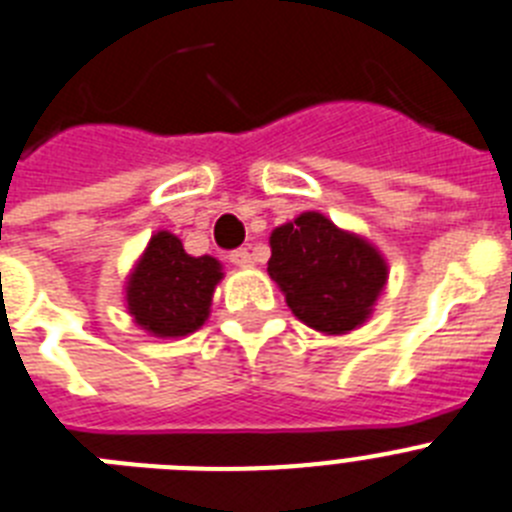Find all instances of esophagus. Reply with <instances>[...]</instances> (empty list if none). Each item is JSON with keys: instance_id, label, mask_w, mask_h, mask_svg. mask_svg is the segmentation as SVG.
<instances>
[{"instance_id": "esophagus-1", "label": "esophagus", "mask_w": 512, "mask_h": 512, "mask_svg": "<svg viewBox=\"0 0 512 512\" xmlns=\"http://www.w3.org/2000/svg\"><path fill=\"white\" fill-rule=\"evenodd\" d=\"M229 262L231 265H237V268H250L252 265V255H250V250H234L229 255Z\"/></svg>"}]
</instances>
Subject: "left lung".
<instances>
[{"mask_svg": "<svg viewBox=\"0 0 512 512\" xmlns=\"http://www.w3.org/2000/svg\"><path fill=\"white\" fill-rule=\"evenodd\" d=\"M268 273L306 327L348 335L371 317L389 278L386 260L368 239L306 211L270 234Z\"/></svg>", "mask_w": 512, "mask_h": 512, "instance_id": "1", "label": "left lung"}]
</instances>
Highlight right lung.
Masks as SVG:
<instances>
[{"label":"right lung","instance_id":"1","mask_svg":"<svg viewBox=\"0 0 512 512\" xmlns=\"http://www.w3.org/2000/svg\"><path fill=\"white\" fill-rule=\"evenodd\" d=\"M221 275L216 257L188 255L175 234L157 231L128 275V314L154 337L190 335L208 319Z\"/></svg>","mask_w":512,"mask_h":512}]
</instances>
